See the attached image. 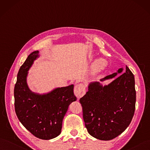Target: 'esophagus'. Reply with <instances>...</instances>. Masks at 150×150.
<instances>
[{
    "mask_svg": "<svg viewBox=\"0 0 150 150\" xmlns=\"http://www.w3.org/2000/svg\"><path fill=\"white\" fill-rule=\"evenodd\" d=\"M74 93L77 98H80L85 94V87L83 84L76 85L74 88Z\"/></svg>",
    "mask_w": 150,
    "mask_h": 150,
    "instance_id": "34e87169",
    "label": "esophagus"
}]
</instances>
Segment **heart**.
<instances>
[{
    "label": "heart",
    "mask_w": 150,
    "mask_h": 150,
    "mask_svg": "<svg viewBox=\"0 0 150 150\" xmlns=\"http://www.w3.org/2000/svg\"><path fill=\"white\" fill-rule=\"evenodd\" d=\"M108 65V62L103 58H98L95 60L91 65V73L92 75H96L103 71Z\"/></svg>",
    "instance_id": "1"
}]
</instances>
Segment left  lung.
Segmentation results:
<instances>
[{
	"instance_id": "1",
	"label": "left lung",
	"mask_w": 150,
	"mask_h": 150,
	"mask_svg": "<svg viewBox=\"0 0 150 150\" xmlns=\"http://www.w3.org/2000/svg\"><path fill=\"white\" fill-rule=\"evenodd\" d=\"M123 70L120 68L100 81L112 79ZM135 102L134 75L127 66L123 74L107 85L98 81L90 83L86 95L80 99L88 132L101 140L117 137L130 124Z\"/></svg>"
}]
</instances>
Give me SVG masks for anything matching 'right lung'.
Listing matches in <instances>:
<instances>
[{
  "mask_svg": "<svg viewBox=\"0 0 150 150\" xmlns=\"http://www.w3.org/2000/svg\"><path fill=\"white\" fill-rule=\"evenodd\" d=\"M39 56L38 51L31 53L18 71L14 88L15 109L20 122L33 135L50 140L60 135L64 115L76 98L74 85L42 95L30 90L26 82L28 71Z\"/></svg>",
  "mask_w": 150,
  "mask_h": 150,
  "instance_id": "add662e5",
  "label": "right lung"
}]
</instances>
